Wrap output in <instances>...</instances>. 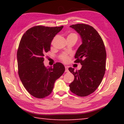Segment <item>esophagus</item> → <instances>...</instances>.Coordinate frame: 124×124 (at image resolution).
<instances>
[{"label": "esophagus", "mask_w": 124, "mask_h": 124, "mask_svg": "<svg viewBox=\"0 0 124 124\" xmlns=\"http://www.w3.org/2000/svg\"><path fill=\"white\" fill-rule=\"evenodd\" d=\"M65 72H69V70H68V66H65Z\"/></svg>", "instance_id": "esophagus-1"}]
</instances>
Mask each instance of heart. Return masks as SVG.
I'll return each mask as SVG.
<instances>
[{
	"mask_svg": "<svg viewBox=\"0 0 124 124\" xmlns=\"http://www.w3.org/2000/svg\"><path fill=\"white\" fill-rule=\"evenodd\" d=\"M75 36L77 37V35H76L75 33H71L69 35V36ZM61 59L64 62H68V61H69V58L67 55L63 54L61 56Z\"/></svg>",
	"mask_w": 124,
	"mask_h": 124,
	"instance_id": "heart-1",
	"label": "heart"
}]
</instances>
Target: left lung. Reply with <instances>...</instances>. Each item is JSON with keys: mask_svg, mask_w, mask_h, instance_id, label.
<instances>
[{"mask_svg": "<svg viewBox=\"0 0 124 124\" xmlns=\"http://www.w3.org/2000/svg\"><path fill=\"white\" fill-rule=\"evenodd\" d=\"M81 39V45L76 53V63L82 65L79 70L69 68L74 75V80L69 85L73 93L86 96L96 90L104 77L106 71V51L101 36L95 29L87 24L70 25Z\"/></svg>", "mask_w": 124, "mask_h": 124, "instance_id": "1", "label": "left lung"}]
</instances>
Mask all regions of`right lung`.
<instances>
[{"mask_svg": "<svg viewBox=\"0 0 124 124\" xmlns=\"http://www.w3.org/2000/svg\"><path fill=\"white\" fill-rule=\"evenodd\" d=\"M63 28L36 26L26 31L20 40L17 52L18 75L25 88L36 98L48 96L55 81L65 71L61 63L48 68L43 62L53 39Z\"/></svg>", "mask_w": 124, "mask_h": 124, "instance_id": "obj_1", "label": "right lung"}]
</instances>
